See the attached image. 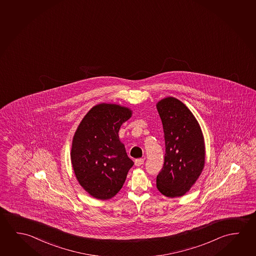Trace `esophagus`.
I'll return each instance as SVG.
<instances>
[{"mask_svg": "<svg viewBox=\"0 0 256 256\" xmlns=\"http://www.w3.org/2000/svg\"><path fill=\"white\" fill-rule=\"evenodd\" d=\"M144 160L136 159V160H134V165H136V166H138V167H139V166H141V165H142V164H144Z\"/></svg>", "mask_w": 256, "mask_h": 256, "instance_id": "1", "label": "esophagus"}]
</instances>
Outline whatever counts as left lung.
<instances>
[{
  "instance_id": "left-lung-1",
  "label": "left lung",
  "mask_w": 256,
  "mask_h": 256,
  "mask_svg": "<svg viewBox=\"0 0 256 256\" xmlns=\"http://www.w3.org/2000/svg\"><path fill=\"white\" fill-rule=\"evenodd\" d=\"M156 107L162 122L166 147L156 186L165 196H182L196 182L204 167V134L194 114L178 99L166 97Z\"/></svg>"
}]
</instances>
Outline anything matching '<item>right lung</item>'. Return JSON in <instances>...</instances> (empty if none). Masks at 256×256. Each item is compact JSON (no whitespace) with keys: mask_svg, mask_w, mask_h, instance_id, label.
I'll return each mask as SVG.
<instances>
[{"mask_svg":"<svg viewBox=\"0 0 256 256\" xmlns=\"http://www.w3.org/2000/svg\"><path fill=\"white\" fill-rule=\"evenodd\" d=\"M132 116L122 105L100 104L86 114L72 140V167L91 196L108 200L117 194L134 165L120 142V126Z\"/></svg>","mask_w":256,"mask_h":256,"instance_id":"add662e5","label":"right lung"}]
</instances>
